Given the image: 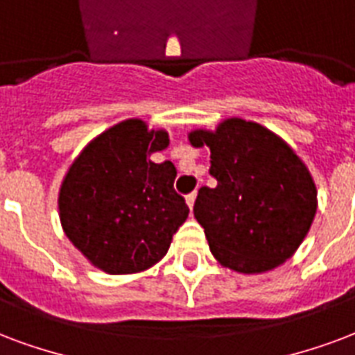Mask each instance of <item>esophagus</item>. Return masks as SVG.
<instances>
[{
  "label": "esophagus",
  "instance_id": "34e87169",
  "mask_svg": "<svg viewBox=\"0 0 355 355\" xmlns=\"http://www.w3.org/2000/svg\"><path fill=\"white\" fill-rule=\"evenodd\" d=\"M185 200H187V206L191 207V209H193L194 200H196V191H193V193H191V194H187V196H185Z\"/></svg>",
  "mask_w": 355,
  "mask_h": 355
}]
</instances>
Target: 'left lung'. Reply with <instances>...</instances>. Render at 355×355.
Masks as SVG:
<instances>
[{"label":"left lung","instance_id":"left-lung-1","mask_svg":"<svg viewBox=\"0 0 355 355\" xmlns=\"http://www.w3.org/2000/svg\"><path fill=\"white\" fill-rule=\"evenodd\" d=\"M211 151L213 189L202 187L194 217L225 268L252 275L281 266L307 236L316 213L309 168L275 132L241 117L189 135Z\"/></svg>","mask_w":355,"mask_h":355}]
</instances>
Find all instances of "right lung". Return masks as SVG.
<instances>
[{"mask_svg":"<svg viewBox=\"0 0 355 355\" xmlns=\"http://www.w3.org/2000/svg\"><path fill=\"white\" fill-rule=\"evenodd\" d=\"M168 142L166 130L127 119L93 138L69 168L58 198L61 226L95 268L110 275L151 268L185 223L175 166L148 159Z\"/></svg>","mask_w":355,"mask_h":355,"instance_id":"add662e5","label":"right lung"}]
</instances>
